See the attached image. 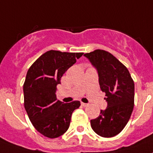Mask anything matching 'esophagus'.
<instances>
[{
	"label": "esophagus",
	"instance_id": "1",
	"mask_svg": "<svg viewBox=\"0 0 153 153\" xmlns=\"http://www.w3.org/2000/svg\"><path fill=\"white\" fill-rule=\"evenodd\" d=\"M81 105L83 107H87V106H88V104H85V103H83V102H81Z\"/></svg>",
	"mask_w": 153,
	"mask_h": 153
}]
</instances>
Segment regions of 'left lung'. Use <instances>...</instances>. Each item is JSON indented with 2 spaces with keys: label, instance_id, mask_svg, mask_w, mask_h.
I'll list each match as a JSON object with an SVG mask.
<instances>
[{
  "label": "left lung",
  "instance_id": "1",
  "mask_svg": "<svg viewBox=\"0 0 153 153\" xmlns=\"http://www.w3.org/2000/svg\"><path fill=\"white\" fill-rule=\"evenodd\" d=\"M97 70L100 90L105 93L108 107L91 120L98 135L111 138L119 134L130 119L134 108L135 83L127 67L111 53L102 49L84 54Z\"/></svg>",
  "mask_w": 153,
  "mask_h": 153
}]
</instances>
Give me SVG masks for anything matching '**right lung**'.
<instances>
[{"mask_svg": "<svg viewBox=\"0 0 153 153\" xmlns=\"http://www.w3.org/2000/svg\"><path fill=\"white\" fill-rule=\"evenodd\" d=\"M83 54L47 51L27 72L23 85L25 108L35 128L47 138L63 135L70 127L73 112L80 106L78 100L64 104L56 98V91L65 72Z\"/></svg>", "mask_w": 153, "mask_h": 153, "instance_id": "obj_1", "label": "right lung"}]
</instances>
